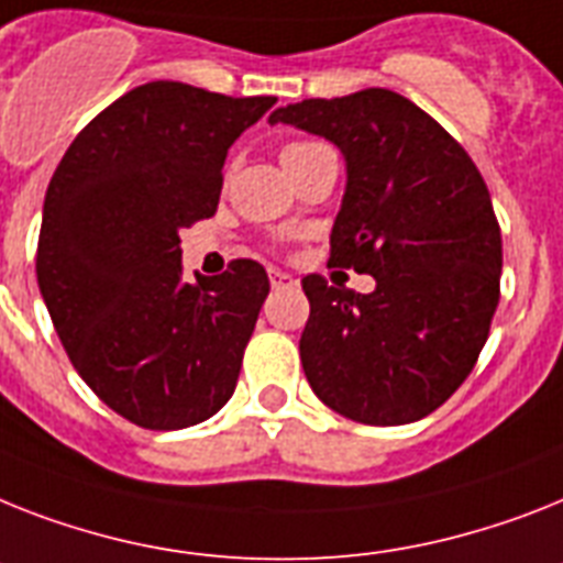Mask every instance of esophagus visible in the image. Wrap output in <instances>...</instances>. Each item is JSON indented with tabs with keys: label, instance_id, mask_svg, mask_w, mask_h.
Segmentation results:
<instances>
[{
	"label": "esophagus",
	"instance_id": "obj_1",
	"mask_svg": "<svg viewBox=\"0 0 563 563\" xmlns=\"http://www.w3.org/2000/svg\"><path fill=\"white\" fill-rule=\"evenodd\" d=\"M271 285H273V287H292V285H296V278H292L290 273L271 271Z\"/></svg>",
	"mask_w": 563,
	"mask_h": 563
}]
</instances>
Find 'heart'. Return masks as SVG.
I'll return each mask as SVG.
<instances>
[{
  "mask_svg": "<svg viewBox=\"0 0 563 563\" xmlns=\"http://www.w3.org/2000/svg\"><path fill=\"white\" fill-rule=\"evenodd\" d=\"M313 146H322V143H310V141L287 143V146L282 148V161H285V157H292V155H301V152H308V148H313Z\"/></svg>",
  "mask_w": 563,
  "mask_h": 563,
  "instance_id": "heart-1",
  "label": "heart"
}]
</instances>
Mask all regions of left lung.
<instances>
[{
  "mask_svg": "<svg viewBox=\"0 0 563 563\" xmlns=\"http://www.w3.org/2000/svg\"><path fill=\"white\" fill-rule=\"evenodd\" d=\"M271 123L342 148L328 264L376 278L374 292L301 278L310 388L365 426L422 420L472 374L498 308L504 244L486 180L438 120L388 88L301 100Z\"/></svg>",
  "mask_w": 563,
  "mask_h": 563,
  "instance_id": "1",
  "label": "left lung"
}]
</instances>
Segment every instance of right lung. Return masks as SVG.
I'll use <instances>...</instances> for the list:
<instances>
[{"mask_svg":"<svg viewBox=\"0 0 563 563\" xmlns=\"http://www.w3.org/2000/svg\"><path fill=\"white\" fill-rule=\"evenodd\" d=\"M273 103L146 82L100 111L51 178L42 299L77 374L141 429H187L235 391L271 278L235 258L184 282L180 230L216 216L227 148Z\"/></svg>","mask_w":563,"mask_h":563,"instance_id":"right-lung-1","label":"right lung"}]
</instances>
